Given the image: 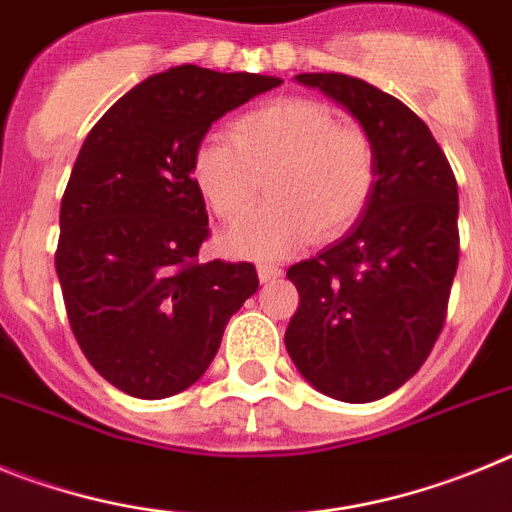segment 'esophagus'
<instances>
[{
  "mask_svg": "<svg viewBox=\"0 0 512 512\" xmlns=\"http://www.w3.org/2000/svg\"><path fill=\"white\" fill-rule=\"evenodd\" d=\"M277 277H282V269L277 264H259L261 282H274Z\"/></svg>",
  "mask_w": 512,
  "mask_h": 512,
  "instance_id": "esophagus-1",
  "label": "esophagus"
}]
</instances>
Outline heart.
Wrapping results in <instances>:
<instances>
[{
  "label": "heart",
  "mask_w": 512,
  "mask_h": 512,
  "mask_svg": "<svg viewBox=\"0 0 512 512\" xmlns=\"http://www.w3.org/2000/svg\"><path fill=\"white\" fill-rule=\"evenodd\" d=\"M230 138L212 135L194 153L192 174L223 223L246 220L264 184L271 205L230 230L235 256L277 259L315 235L336 238L364 215L377 187L372 133L341 122L320 99L289 97L261 104L233 122Z\"/></svg>",
  "instance_id": "1"
}]
</instances>
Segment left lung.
Instances as JSON below:
<instances>
[{
	"instance_id": "1",
	"label": "left lung",
	"mask_w": 512,
	"mask_h": 512,
	"mask_svg": "<svg viewBox=\"0 0 512 512\" xmlns=\"http://www.w3.org/2000/svg\"><path fill=\"white\" fill-rule=\"evenodd\" d=\"M374 138L377 187L359 223L289 266L300 307L284 333L323 395L372 402L418 372L441 336L459 266V189L449 158L408 104L346 74H300Z\"/></svg>"
}]
</instances>
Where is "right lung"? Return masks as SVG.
Instances as JSON below:
<instances>
[{
    "instance_id": "1",
    "label": "right lung",
    "mask_w": 512,
    "mask_h": 512,
    "mask_svg": "<svg viewBox=\"0 0 512 512\" xmlns=\"http://www.w3.org/2000/svg\"><path fill=\"white\" fill-rule=\"evenodd\" d=\"M282 79L176 66L99 117L61 200L56 274L89 364L125 395H179L207 372L256 266L200 261L194 153L215 120Z\"/></svg>"
}]
</instances>
